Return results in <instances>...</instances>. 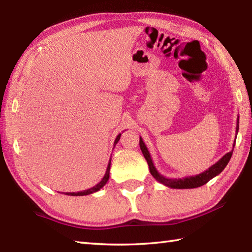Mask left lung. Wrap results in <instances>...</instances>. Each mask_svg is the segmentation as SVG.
<instances>
[{"label":"left lung","mask_w":252,"mask_h":252,"mask_svg":"<svg viewBox=\"0 0 252 252\" xmlns=\"http://www.w3.org/2000/svg\"><path fill=\"white\" fill-rule=\"evenodd\" d=\"M239 117H237V125H236V134L238 133V127H239ZM236 140V138H235ZM140 147H141V151L144 155V157H145L146 161L148 163V167H149V171H151V174L154 176L155 179H156L159 183L163 184L164 186H168L171 187V189H196V187H199L205 185L206 183H208L209 181L211 179L215 178V176L220 174L222 171L224 170V168L226 167L229 159L232 157V154H233V149L229 153L225 154L224 156L219 160L217 163H215L213 165H211L210 168L207 169L206 171H203L202 173L200 174H197V175H191V176H185V178H182V179H169V178H165L162 174H160L158 172V170L155 167L154 163H153V160L151 157V154H149L148 149L145 145V143L143 142V138L140 137Z\"/></svg>","instance_id":"left-lung-1"}]
</instances>
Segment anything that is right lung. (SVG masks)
Instances as JSON below:
<instances>
[{
  "instance_id": "add662e5",
  "label": "right lung",
  "mask_w": 252,
  "mask_h": 252,
  "mask_svg": "<svg viewBox=\"0 0 252 252\" xmlns=\"http://www.w3.org/2000/svg\"><path fill=\"white\" fill-rule=\"evenodd\" d=\"M120 136H121V133L120 134H118L116 140H115V143H114V146H116V144L119 142L120 140ZM110 162H111V158L109 159V162H108V165H107V169H106V173L104 175V178L101 179V181L99 182L98 184H96L95 186L91 187V189H85V190H82V191H78V192H65V195H68V196H87V195H90V194H93V192H96L98 191L101 187H104L105 184L108 182L109 180V171H110Z\"/></svg>"
}]
</instances>
